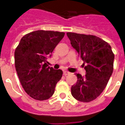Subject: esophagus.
I'll use <instances>...</instances> for the list:
<instances>
[{"instance_id": "34e87169", "label": "esophagus", "mask_w": 125, "mask_h": 125, "mask_svg": "<svg viewBox=\"0 0 125 125\" xmlns=\"http://www.w3.org/2000/svg\"><path fill=\"white\" fill-rule=\"evenodd\" d=\"M70 73H71L70 72H69V71H63V74H64L65 76H67V75H68V74H69Z\"/></svg>"}]
</instances>
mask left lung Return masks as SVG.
<instances>
[{
  "label": "left lung",
  "mask_w": 125,
  "mask_h": 125,
  "mask_svg": "<svg viewBox=\"0 0 125 125\" xmlns=\"http://www.w3.org/2000/svg\"><path fill=\"white\" fill-rule=\"evenodd\" d=\"M72 47L83 60L86 74H76L77 82L71 87L74 99L89 103L99 97L106 86L114 69V54L110 45L93 35L67 32Z\"/></svg>",
  "instance_id": "left-lung-1"
}]
</instances>
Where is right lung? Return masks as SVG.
<instances>
[{"label": "right lung", "mask_w": 125, "mask_h": 125, "mask_svg": "<svg viewBox=\"0 0 125 125\" xmlns=\"http://www.w3.org/2000/svg\"><path fill=\"white\" fill-rule=\"evenodd\" d=\"M64 32L37 30L24 35L15 51V66L21 83L30 97L49 99L63 74L47 67V58L64 37Z\"/></svg>", "instance_id": "1"}]
</instances>
